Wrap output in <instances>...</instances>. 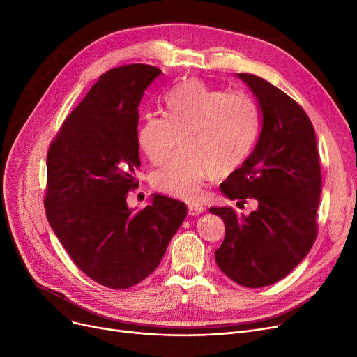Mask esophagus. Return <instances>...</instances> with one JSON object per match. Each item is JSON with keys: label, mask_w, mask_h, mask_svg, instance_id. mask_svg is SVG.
<instances>
[{"label": "esophagus", "mask_w": 357, "mask_h": 357, "mask_svg": "<svg viewBox=\"0 0 357 357\" xmlns=\"http://www.w3.org/2000/svg\"><path fill=\"white\" fill-rule=\"evenodd\" d=\"M204 211H205V208L202 207V205H199V204H190L188 205V214L190 215H199Z\"/></svg>", "instance_id": "obj_1"}]
</instances>
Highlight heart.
Masks as SVG:
<instances>
[{
  "label": "heart",
  "mask_w": 357,
  "mask_h": 357,
  "mask_svg": "<svg viewBox=\"0 0 357 357\" xmlns=\"http://www.w3.org/2000/svg\"><path fill=\"white\" fill-rule=\"evenodd\" d=\"M166 116L147 112L137 133L144 156L155 165L182 150L152 175L163 194L197 202L207 181L229 176L246 162L260 135L257 104L201 79L185 81L165 96Z\"/></svg>",
  "instance_id": "obj_1"
}]
</instances>
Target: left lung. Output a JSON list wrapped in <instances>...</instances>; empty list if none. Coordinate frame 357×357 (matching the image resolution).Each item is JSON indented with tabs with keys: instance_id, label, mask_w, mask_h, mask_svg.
Here are the masks:
<instances>
[{
	"instance_id": "obj_1",
	"label": "left lung",
	"mask_w": 357,
	"mask_h": 357,
	"mask_svg": "<svg viewBox=\"0 0 357 357\" xmlns=\"http://www.w3.org/2000/svg\"><path fill=\"white\" fill-rule=\"evenodd\" d=\"M257 100L261 130L253 152L220 185L224 197L257 202L249 215L211 207L226 236L215 250L222 273L246 288L285 278L312 248L321 195V169L314 127L303 107L271 82L237 73Z\"/></svg>"
}]
</instances>
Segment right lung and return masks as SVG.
Here are the masks:
<instances>
[{
    "label": "right lung",
    "mask_w": 357,
    "mask_h": 357,
    "mask_svg": "<svg viewBox=\"0 0 357 357\" xmlns=\"http://www.w3.org/2000/svg\"><path fill=\"white\" fill-rule=\"evenodd\" d=\"M160 73L142 63L108 70L49 147L50 227L77 266L112 289H127L152 273L186 217L183 202L159 194L142 211L127 205L140 166L139 105Z\"/></svg>",
    "instance_id": "obj_1"
}]
</instances>
